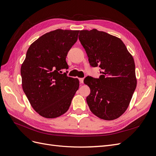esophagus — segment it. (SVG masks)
Here are the masks:
<instances>
[{
	"label": "esophagus",
	"instance_id": "1",
	"mask_svg": "<svg viewBox=\"0 0 156 156\" xmlns=\"http://www.w3.org/2000/svg\"><path fill=\"white\" fill-rule=\"evenodd\" d=\"M79 81H80V83H83V78H79Z\"/></svg>",
	"mask_w": 156,
	"mask_h": 156
}]
</instances>
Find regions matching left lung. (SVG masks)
Wrapping results in <instances>:
<instances>
[{
	"mask_svg": "<svg viewBox=\"0 0 156 156\" xmlns=\"http://www.w3.org/2000/svg\"><path fill=\"white\" fill-rule=\"evenodd\" d=\"M78 38L90 65L99 66L102 74L83 80L91 90L86 98L89 109L102 119H117L128 108L136 88L133 58L121 39L106 32L81 30Z\"/></svg>",
	"mask_w": 156,
	"mask_h": 156,
	"instance_id": "1",
	"label": "left lung"
}]
</instances>
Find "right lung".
<instances>
[{"instance_id": "right-lung-1", "label": "right lung", "mask_w": 156, "mask_h": 156, "mask_svg": "<svg viewBox=\"0 0 156 156\" xmlns=\"http://www.w3.org/2000/svg\"><path fill=\"white\" fill-rule=\"evenodd\" d=\"M79 32L61 29L50 32L27 51L21 68L23 89L34 109L44 118H56L67 112L79 88L77 78L61 71L69 69L66 57Z\"/></svg>"}]
</instances>
